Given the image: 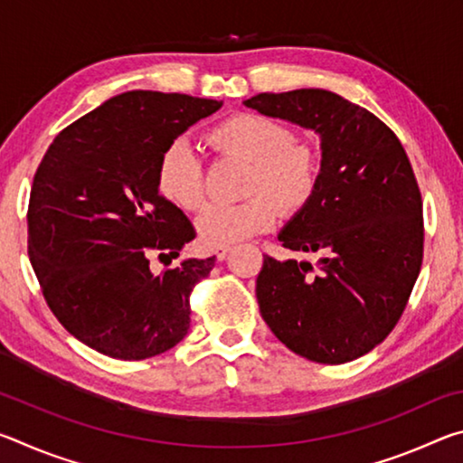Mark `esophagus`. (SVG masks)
Returning a JSON list of instances; mask_svg holds the SVG:
<instances>
[{
	"mask_svg": "<svg viewBox=\"0 0 463 463\" xmlns=\"http://www.w3.org/2000/svg\"><path fill=\"white\" fill-rule=\"evenodd\" d=\"M231 253V247H216L214 249V255H216V260H226V255Z\"/></svg>",
	"mask_w": 463,
	"mask_h": 463,
	"instance_id": "esophagus-1",
	"label": "esophagus"
}]
</instances>
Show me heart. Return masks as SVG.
<instances>
[{
	"label": "heart",
	"mask_w": 463,
	"mask_h": 463,
	"mask_svg": "<svg viewBox=\"0 0 463 463\" xmlns=\"http://www.w3.org/2000/svg\"><path fill=\"white\" fill-rule=\"evenodd\" d=\"M208 145L216 153L250 163L245 184L249 200L241 203H210L198 218L200 239L210 247L269 231L279 210L300 214L315 200L320 185V155L312 145L296 140L281 120L257 112L232 114L208 130ZM156 190L184 210H200L206 200L203 163L184 143L169 145L155 171Z\"/></svg>",
	"instance_id": "1"
}]
</instances>
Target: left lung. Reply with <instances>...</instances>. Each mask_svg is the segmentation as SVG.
<instances>
[{
    "instance_id": "8db88e82",
    "label": "left lung",
    "mask_w": 463,
    "mask_h": 463,
    "mask_svg": "<svg viewBox=\"0 0 463 463\" xmlns=\"http://www.w3.org/2000/svg\"><path fill=\"white\" fill-rule=\"evenodd\" d=\"M245 106L323 138L315 200L279 234L281 247L320 261L265 255L261 317L296 355L354 362L398 325L420 273L425 222L409 156L378 116L333 91L260 93Z\"/></svg>"
}]
</instances>
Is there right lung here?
Returning a JSON list of instances; mask_svg holds the SVG:
<instances>
[{"instance_id": "obj_1", "label": "right lung", "mask_w": 463, "mask_h": 463, "mask_svg": "<svg viewBox=\"0 0 463 463\" xmlns=\"http://www.w3.org/2000/svg\"><path fill=\"white\" fill-rule=\"evenodd\" d=\"M222 104L127 91L62 128L28 202V257L43 296L75 339L108 357L165 354L190 328V296L216 257L179 260L195 231L156 190L161 153ZM166 261L150 271L147 255Z\"/></svg>"}]
</instances>
